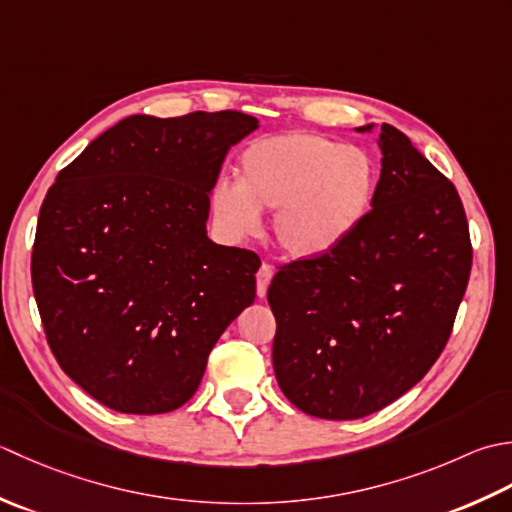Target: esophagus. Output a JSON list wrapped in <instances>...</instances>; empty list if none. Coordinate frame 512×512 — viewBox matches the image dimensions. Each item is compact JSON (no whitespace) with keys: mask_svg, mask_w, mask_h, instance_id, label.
<instances>
[{"mask_svg":"<svg viewBox=\"0 0 512 512\" xmlns=\"http://www.w3.org/2000/svg\"><path fill=\"white\" fill-rule=\"evenodd\" d=\"M271 278H274V267H271L269 263H263L258 269L256 274V294L263 298L267 294V287L271 283Z\"/></svg>","mask_w":512,"mask_h":512,"instance_id":"esophagus-1","label":"esophagus"}]
</instances>
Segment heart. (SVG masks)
Here are the masks:
<instances>
[{"label":"heart","mask_w":512,"mask_h":512,"mask_svg":"<svg viewBox=\"0 0 512 512\" xmlns=\"http://www.w3.org/2000/svg\"><path fill=\"white\" fill-rule=\"evenodd\" d=\"M378 168L369 152L318 132L271 134L238 156V181L218 179L212 214L227 234L252 236L260 210L276 212L280 247L296 258L338 247L369 214Z\"/></svg>","instance_id":"1"}]
</instances>
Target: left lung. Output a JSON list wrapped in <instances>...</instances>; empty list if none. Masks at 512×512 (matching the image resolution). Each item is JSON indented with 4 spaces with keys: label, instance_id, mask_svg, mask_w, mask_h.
<instances>
[{
    "label": "left lung",
    "instance_id": "1",
    "mask_svg": "<svg viewBox=\"0 0 512 512\" xmlns=\"http://www.w3.org/2000/svg\"><path fill=\"white\" fill-rule=\"evenodd\" d=\"M378 143L380 181L356 232L280 265L267 291L276 380L322 420H358L415 387L444 351L471 276L455 185L393 125H380Z\"/></svg>",
    "mask_w": 512,
    "mask_h": 512
}]
</instances>
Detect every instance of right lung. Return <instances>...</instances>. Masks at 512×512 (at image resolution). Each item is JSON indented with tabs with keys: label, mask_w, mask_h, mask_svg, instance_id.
<instances>
[{
	"label": "right lung",
	"mask_w": 512,
	"mask_h": 512,
	"mask_svg": "<svg viewBox=\"0 0 512 512\" xmlns=\"http://www.w3.org/2000/svg\"><path fill=\"white\" fill-rule=\"evenodd\" d=\"M256 128L236 110L134 114L48 190L30 263L39 316L59 367L108 409H179L254 302L260 258L212 243L205 221L227 150Z\"/></svg>",
	"instance_id": "add662e5"
}]
</instances>
